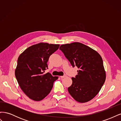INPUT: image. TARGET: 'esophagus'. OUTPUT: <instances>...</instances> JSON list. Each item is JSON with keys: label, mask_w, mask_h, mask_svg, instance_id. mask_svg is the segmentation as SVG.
I'll return each instance as SVG.
<instances>
[{"label": "esophagus", "mask_w": 121, "mask_h": 121, "mask_svg": "<svg viewBox=\"0 0 121 121\" xmlns=\"http://www.w3.org/2000/svg\"><path fill=\"white\" fill-rule=\"evenodd\" d=\"M67 76H65H65H60V78L61 79H63V78H65V77H66Z\"/></svg>", "instance_id": "obj_1"}]
</instances>
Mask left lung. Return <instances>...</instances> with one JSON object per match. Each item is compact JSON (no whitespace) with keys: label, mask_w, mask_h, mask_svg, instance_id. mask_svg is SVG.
Instances as JSON below:
<instances>
[{"label":"left lung","mask_w":121,"mask_h":121,"mask_svg":"<svg viewBox=\"0 0 121 121\" xmlns=\"http://www.w3.org/2000/svg\"><path fill=\"white\" fill-rule=\"evenodd\" d=\"M60 49L72 67L79 69L78 74L72 78V84L68 88L69 93L81 103L90 101L99 92L105 80V72L100 54L79 42L61 45Z\"/></svg>","instance_id":"left-lung-1"}]
</instances>
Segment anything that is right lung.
Masks as SVG:
<instances>
[{
    "label": "right lung",
    "mask_w": 121,
    "mask_h": 121,
    "mask_svg": "<svg viewBox=\"0 0 121 121\" xmlns=\"http://www.w3.org/2000/svg\"><path fill=\"white\" fill-rule=\"evenodd\" d=\"M60 45L40 43L28 47L18 57L15 76L21 89L31 99L40 101L52 90L58 77L49 73L43 74L48 69L50 56Z\"/></svg>",
    "instance_id": "obj_1"
}]
</instances>
